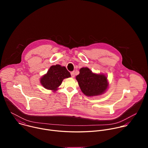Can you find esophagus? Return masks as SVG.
I'll use <instances>...</instances> for the list:
<instances>
[{
	"mask_svg": "<svg viewBox=\"0 0 148 148\" xmlns=\"http://www.w3.org/2000/svg\"><path fill=\"white\" fill-rule=\"evenodd\" d=\"M71 77H72L73 78H74V77H75V73H74V71H72V72L71 73Z\"/></svg>",
	"mask_w": 148,
	"mask_h": 148,
	"instance_id": "34e87169",
	"label": "esophagus"
}]
</instances>
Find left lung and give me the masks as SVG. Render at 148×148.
<instances>
[{
	"label": "left lung",
	"mask_w": 148,
	"mask_h": 148,
	"mask_svg": "<svg viewBox=\"0 0 148 148\" xmlns=\"http://www.w3.org/2000/svg\"><path fill=\"white\" fill-rule=\"evenodd\" d=\"M75 78L81 91L87 97L102 95L108 88L107 76L94 73L88 67L81 68L79 74Z\"/></svg>",
	"instance_id": "8db88e82"
}]
</instances>
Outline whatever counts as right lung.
Segmentation results:
<instances>
[{
	"mask_svg": "<svg viewBox=\"0 0 148 148\" xmlns=\"http://www.w3.org/2000/svg\"><path fill=\"white\" fill-rule=\"evenodd\" d=\"M71 77L70 72L66 67L59 64L50 67L47 73L40 78V83L47 90L56 91L61 84L62 80Z\"/></svg>",
	"mask_w": 148,
	"mask_h": 148,
	"instance_id": "1",
	"label": "right lung"
}]
</instances>
